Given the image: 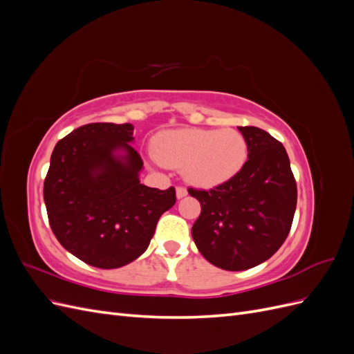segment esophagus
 <instances>
[{"mask_svg":"<svg viewBox=\"0 0 354 354\" xmlns=\"http://www.w3.org/2000/svg\"><path fill=\"white\" fill-rule=\"evenodd\" d=\"M187 195V190L185 189V187H181V186H178L177 189H176V196H177V199H181V198H185Z\"/></svg>","mask_w":354,"mask_h":354,"instance_id":"34e87169","label":"esophagus"}]
</instances>
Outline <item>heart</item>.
<instances>
[{"label":"heart","mask_w":354,"mask_h":354,"mask_svg":"<svg viewBox=\"0 0 354 354\" xmlns=\"http://www.w3.org/2000/svg\"><path fill=\"white\" fill-rule=\"evenodd\" d=\"M152 153L164 167L181 169L189 185L211 189L239 173L248 158V143L233 128H178L158 134Z\"/></svg>","instance_id":"b5f03b06"}]
</instances>
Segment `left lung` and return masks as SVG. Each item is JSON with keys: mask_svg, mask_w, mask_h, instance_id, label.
<instances>
[{"mask_svg": "<svg viewBox=\"0 0 354 354\" xmlns=\"http://www.w3.org/2000/svg\"><path fill=\"white\" fill-rule=\"evenodd\" d=\"M248 143L239 173L211 190L189 189L201 202L192 227L199 252L223 270L269 260L285 242L297 207V185L281 142L257 127H238Z\"/></svg>", "mask_w": 354, "mask_h": 354, "instance_id": "1", "label": "left lung"}]
</instances>
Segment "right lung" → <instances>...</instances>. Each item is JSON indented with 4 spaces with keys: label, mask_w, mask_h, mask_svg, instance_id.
<instances>
[{
    "label": "right lung",
    "mask_w": 354,
    "mask_h": 354,
    "mask_svg": "<svg viewBox=\"0 0 354 354\" xmlns=\"http://www.w3.org/2000/svg\"><path fill=\"white\" fill-rule=\"evenodd\" d=\"M131 124L82 125L56 145L44 181L53 233L63 248L99 269L138 259L176 190L140 183L143 160Z\"/></svg>",
    "instance_id": "add662e5"
}]
</instances>
